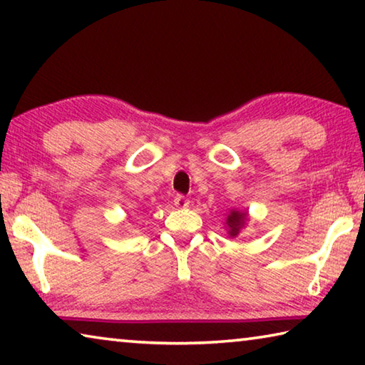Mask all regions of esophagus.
I'll list each match as a JSON object with an SVG mask.
<instances>
[{
    "label": "esophagus",
    "mask_w": 365,
    "mask_h": 365,
    "mask_svg": "<svg viewBox=\"0 0 365 365\" xmlns=\"http://www.w3.org/2000/svg\"><path fill=\"white\" fill-rule=\"evenodd\" d=\"M174 202H175L177 207H187L190 205V201L183 195H175Z\"/></svg>",
    "instance_id": "34e87169"
}]
</instances>
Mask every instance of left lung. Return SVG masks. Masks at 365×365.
I'll return each mask as SVG.
<instances>
[{
    "label": "left lung",
    "mask_w": 365,
    "mask_h": 365,
    "mask_svg": "<svg viewBox=\"0 0 365 365\" xmlns=\"http://www.w3.org/2000/svg\"><path fill=\"white\" fill-rule=\"evenodd\" d=\"M246 220H248V214L246 212H240V211H230V214L227 215V227H228V235L230 237H237L240 230L245 227Z\"/></svg>",
    "instance_id": "1"
}]
</instances>
